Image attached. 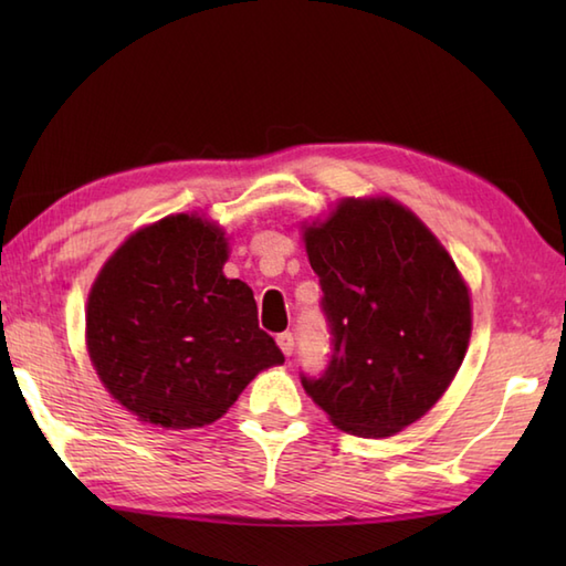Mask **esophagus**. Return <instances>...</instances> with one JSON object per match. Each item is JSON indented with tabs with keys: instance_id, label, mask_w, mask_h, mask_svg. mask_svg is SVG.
Here are the masks:
<instances>
[{
	"instance_id": "1",
	"label": "esophagus",
	"mask_w": 566,
	"mask_h": 566,
	"mask_svg": "<svg viewBox=\"0 0 566 566\" xmlns=\"http://www.w3.org/2000/svg\"><path fill=\"white\" fill-rule=\"evenodd\" d=\"M276 345H280V350L290 357L292 353H294V335L290 333V331H284V333H280L276 335Z\"/></svg>"
}]
</instances>
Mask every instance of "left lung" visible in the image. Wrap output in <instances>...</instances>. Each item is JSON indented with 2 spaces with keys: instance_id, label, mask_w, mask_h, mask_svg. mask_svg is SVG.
Here are the masks:
<instances>
[{
  "instance_id": "left-lung-1",
  "label": "left lung",
  "mask_w": 566,
  "mask_h": 566,
  "mask_svg": "<svg viewBox=\"0 0 566 566\" xmlns=\"http://www.w3.org/2000/svg\"><path fill=\"white\" fill-rule=\"evenodd\" d=\"M318 274L328 365L306 394L345 432L389 438L426 416L460 369L472 308L454 262L389 199H345L304 233Z\"/></svg>"
}]
</instances>
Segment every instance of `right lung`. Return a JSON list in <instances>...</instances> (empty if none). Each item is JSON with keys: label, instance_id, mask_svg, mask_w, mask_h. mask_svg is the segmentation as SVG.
<instances>
[{"label": "right lung", "instance_id": "obj_1", "mask_svg": "<svg viewBox=\"0 0 566 566\" xmlns=\"http://www.w3.org/2000/svg\"><path fill=\"white\" fill-rule=\"evenodd\" d=\"M226 258L219 228L167 216L130 235L94 282L90 357L104 387L140 420L209 426L260 369L284 363L258 326L250 286L223 276Z\"/></svg>", "mask_w": 566, "mask_h": 566}]
</instances>
